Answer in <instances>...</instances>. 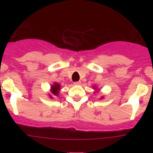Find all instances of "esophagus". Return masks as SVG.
Masks as SVG:
<instances>
[{
    "label": "esophagus",
    "instance_id": "34e87169",
    "mask_svg": "<svg viewBox=\"0 0 153 153\" xmlns=\"http://www.w3.org/2000/svg\"><path fill=\"white\" fill-rule=\"evenodd\" d=\"M74 84H75V85H80L81 82H80V81H77V82H75V83H74Z\"/></svg>",
    "mask_w": 153,
    "mask_h": 153
}]
</instances>
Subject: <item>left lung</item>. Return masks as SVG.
<instances>
[{"label":"left lung","mask_w":153,"mask_h":153,"mask_svg":"<svg viewBox=\"0 0 153 153\" xmlns=\"http://www.w3.org/2000/svg\"><path fill=\"white\" fill-rule=\"evenodd\" d=\"M93 89H94V90H95V92H94V93H97V91H98V89H97V86H94L93 87ZM103 98V97H100V99H102Z\"/></svg>","instance_id":"1"}]
</instances>
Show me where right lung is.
<instances>
[{
    "instance_id": "1",
    "label": "right lung",
    "mask_w": 153,
    "mask_h": 153,
    "mask_svg": "<svg viewBox=\"0 0 153 153\" xmlns=\"http://www.w3.org/2000/svg\"><path fill=\"white\" fill-rule=\"evenodd\" d=\"M60 83H54L53 84L51 85V93H50L49 97L50 98L53 99V97H58L59 96V92H60Z\"/></svg>"
}]
</instances>
